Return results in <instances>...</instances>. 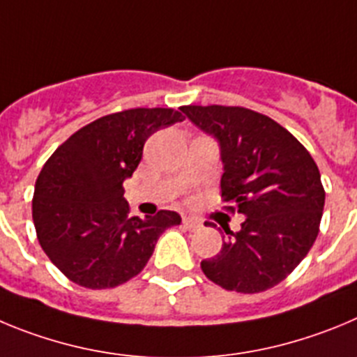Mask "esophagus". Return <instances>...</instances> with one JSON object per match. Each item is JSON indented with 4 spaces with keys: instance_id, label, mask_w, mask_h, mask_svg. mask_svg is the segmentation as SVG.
I'll return each instance as SVG.
<instances>
[{
    "instance_id": "obj_1",
    "label": "esophagus",
    "mask_w": 357,
    "mask_h": 357,
    "mask_svg": "<svg viewBox=\"0 0 357 357\" xmlns=\"http://www.w3.org/2000/svg\"><path fill=\"white\" fill-rule=\"evenodd\" d=\"M183 227H185V229H188V231H197V229H201L202 224L199 222V220H195V218L185 217V218H183Z\"/></svg>"
}]
</instances>
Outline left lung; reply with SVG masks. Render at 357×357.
<instances>
[{
    "mask_svg": "<svg viewBox=\"0 0 357 357\" xmlns=\"http://www.w3.org/2000/svg\"><path fill=\"white\" fill-rule=\"evenodd\" d=\"M217 139L224 174L220 190L242 229L226 231L217 256L202 259L210 281L258 294L275 287L306 258L319 234L326 192L306 147L266 115L242 107H181ZM211 226V222H208Z\"/></svg>",
    "mask_w": 357,
    "mask_h": 357,
    "instance_id": "obj_1",
    "label": "left lung"
}]
</instances>
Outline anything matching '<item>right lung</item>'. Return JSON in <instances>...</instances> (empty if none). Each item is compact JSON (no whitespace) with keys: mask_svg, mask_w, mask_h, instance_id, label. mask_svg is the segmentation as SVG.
<instances>
[{"mask_svg":"<svg viewBox=\"0 0 357 357\" xmlns=\"http://www.w3.org/2000/svg\"><path fill=\"white\" fill-rule=\"evenodd\" d=\"M181 121L172 108L105 115L70 135L44 163L31 213L38 243L66 278L92 290L119 287L142 272L160 234L181 224L169 210L130 217L123 188L146 140Z\"/></svg>","mask_w":357,"mask_h":357,"instance_id":"obj_1","label":"right lung"}]
</instances>
